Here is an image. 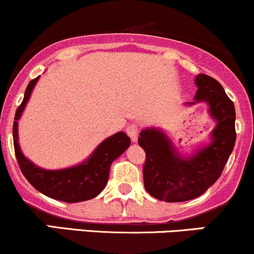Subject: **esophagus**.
<instances>
[{
    "instance_id": "1",
    "label": "esophagus",
    "mask_w": 254,
    "mask_h": 254,
    "mask_svg": "<svg viewBox=\"0 0 254 254\" xmlns=\"http://www.w3.org/2000/svg\"><path fill=\"white\" fill-rule=\"evenodd\" d=\"M127 132L132 142H137V137H138V127L136 124H130L127 127Z\"/></svg>"
}]
</instances>
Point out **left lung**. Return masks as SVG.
Masks as SVG:
<instances>
[{"mask_svg": "<svg viewBox=\"0 0 254 254\" xmlns=\"http://www.w3.org/2000/svg\"><path fill=\"white\" fill-rule=\"evenodd\" d=\"M195 85L194 102L183 105H208L209 117L215 122L208 143L197 146L193 154L183 155L161 127H146L139 132L138 144L146 155L144 188L151 196L166 202L193 200L212 187L221 175L237 138L234 104L221 84L198 74Z\"/></svg>", "mask_w": 254, "mask_h": 254, "instance_id": "8db88e82", "label": "left lung"}]
</instances>
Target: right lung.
Here are the masks:
<instances>
[{
  "label": "right lung",
  "instance_id": "obj_1",
  "mask_svg": "<svg viewBox=\"0 0 254 254\" xmlns=\"http://www.w3.org/2000/svg\"><path fill=\"white\" fill-rule=\"evenodd\" d=\"M38 77L33 79L24 91L22 103L16 110L13 125L14 149L20 169L30 185L40 193L64 202H81L96 197L105 188L112 162L130 146L131 139L123 131L104 139L92 154L81 163L64 169H45L28 160L19 144V119L22 116Z\"/></svg>",
  "mask_w": 254,
  "mask_h": 254
}]
</instances>
